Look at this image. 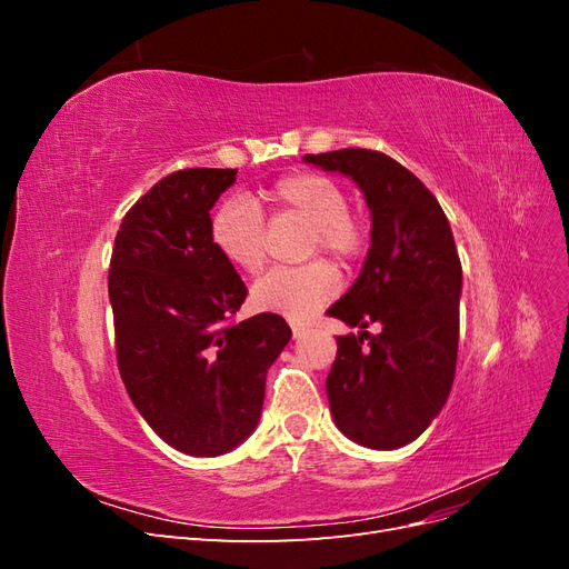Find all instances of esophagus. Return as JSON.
Masks as SVG:
<instances>
[{
	"label": "esophagus",
	"instance_id": "34e87169",
	"mask_svg": "<svg viewBox=\"0 0 569 569\" xmlns=\"http://www.w3.org/2000/svg\"><path fill=\"white\" fill-rule=\"evenodd\" d=\"M308 330L303 325H299V322H291V335H295V339H299V337H303Z\"/></svg>",
	"mask_w": 569,
	"mask_h": 569
}]
</instances>
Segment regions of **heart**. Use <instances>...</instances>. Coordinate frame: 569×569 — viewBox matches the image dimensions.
I'll use <instances>...</instances> for the list:
<instances>
[{
	"label": "heart",
	"mask_w": 569,
	"mask_h": 569,
	"mask_svg": "<svg viewBox=\"0 0 569 569\" xmlns=\"http://www.w3.org/2000/svg\"><path fill=\"white\" fill-rule=\"evenodd\" d=\"M272 218L306 222V253H327L339 266H353L366 256L370 230L349 211V192L335 178L299 170L282 176L261 192ZM211 242L230 266L258 272L268 261V230L263 213L247 199H228L211 216ZM339 291V274L327 261L266 272L251 289L256 308L303 320L330 303Z\"/></svg>",
	"instance_id": "1"
}]
</instances>
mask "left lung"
I'll use <instances>...</instances> for the list:
<instances>
[{
	"mask_svg": "<svg viewBox=\"0 0 569 569\" xmlns=\"http://www.w3.org/2000/svg\"><path fill=\"white\" fill-rule=\"evenodd\" d=\"M363 189L372 213L368 258L327 316L360 327L337 337L327 399L337 427L368 449H399L429 427L456 377L462 268L437 197L382 151L306 153ZM372 321L380 336L366 333Z\"/></svg>",
	"mask_w": 569,
	"mask_h": 569,
	"instance_id": "left-lung-1",
	"label": "left lung"
}]
</instances>
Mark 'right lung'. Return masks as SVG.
I'll use <instances>...</instances> for the list:
<instances>
[{
    "label": "right lung",
    "mask_w": 569,
    "mask_h": 569,
    "mask_svg": "<svg viewBox=\"0 0 569 569\" xmlns=\"http://www.w3.org/2000/svg\"><path fill=\"white\" fill-rule=\"evenodd\" d=\"M234 176H166L132 203L111 253L120 380L153 432L187 456H220L253 432L268 368L291 337L274 313L234 322L249 291L209 230Z\"/></svg>",
    "instance_id": "right-lung-1"
}]
</instances>
